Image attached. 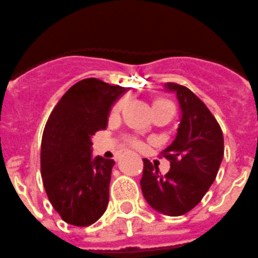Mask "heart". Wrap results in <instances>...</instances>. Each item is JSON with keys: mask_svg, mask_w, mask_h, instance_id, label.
Masks as SVG:
<instances>
[{"mask_svg": "<svg viewBox=\"0 0 258 258\" xmlns=\"http://www.w3.org/2000/svg\"><path fill=\"white\" fill-rule=\"evenodd\" d=\"M122 107H123V100H119V102L115 103L114 107H113V109H112V114H118V113H119V110L122 109ZM153 107H173V105L170 104L168 100L158 99L153 103ZM131 145L135 146V148H137V146L140 145V144L137 143L136 140H131Z\"/></svg>", "mask_w": 258, "mask_h": 258, "instance_id": "heart-1", "label": "heart"}]
</instances>
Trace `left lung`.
Masks as SVG:
<instances>
[{
	"mask_svg": "<svg viewBox=\"0 0 258 258\" xmlns=\"http://www.w3.org/2000/svg\"><path fill=\"white\" fill-rule=\"evenodd\" d=\"M165 88L177 95L182 112L174 141L160 154L170 162V169L163 175L150 160L143 159L140 184L154 210L179 216L191 211L215 180L224 155V137L215 117L188 88L175 83Z\"/></svg>",
	"mask_w": 258,
	"mask_h": 258,
	"instance_id": "1",
	"label": "left lung"
}]
</instances>
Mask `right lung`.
I'll use <instances>...</instances> for the list:
<instances>
[{
	"label": "right lung",
	"instance_id": "right-lung-1",
	"mask_svg": "<svg viewBox=\"0 0 258 258\" xmlns=\"http://www.w3.org/2000/svg\"><path fill=\"white\" fill-rule=\"evenodd\" d=\"M127 91L99 79L75 84L53 108L42 137L40 173L62 220L88 227L107 210L113 159L91 156V136L104 130L115 100Z\"/></svg>",
	"mask_w": 258,
	"mask_h": 258
}]
</instances>
